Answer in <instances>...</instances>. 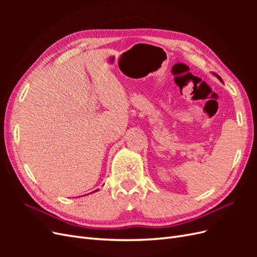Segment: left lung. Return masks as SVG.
<instances>
[{
	"instance_id": "obj_1",
	"label": "left lung",
	"mask_w": 257,
	"mask_h": 257,
	"mask_svg": "<svg viewBox=\"0 0 257 257\" xmlns=\"http://www.w3.org/2000/svg\"><path fill=\"white\" fill-rule=\"evenodd\" d=\"M215 76H216V77H217V78H219V79H220V80H221V81H222V79H221V77H220V76H219V75H215Z\"/></svg>"
}]
</instances>
